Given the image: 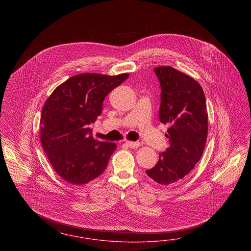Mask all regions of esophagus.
Returning a JSON list of instances; mask_svg holds the SVG:
<instances>
[{
  "label": "esophagus",
  "mask_w": 251,
  "mask_h": 251,
  "mask_svg": "<svg viewBox=\"0 0 251 251\" xmlns=\"http://www.w3.org/2000/svg\"><path fill=\"white\" fill-rule=\"evenodd\" d=\"M126 144L130 148H138L141 145L139 142H130V141H126Z\"/></svg>",
  "instance_id": "34e87169"
}]
</instances>
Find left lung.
<instances>
[{"mask_svg":"<svg viewBox=\"0 0 251 251\" xmlns=\"http://www.w3.org/2000/svg\"><path fill=\"white\" fill-rule=\"evenodd\" d=\"M161 86L159 120L169 124L170 146L159 153L146 174L161 185L178 182L201 159L208 133V114L201 86L190 76L170 66L154 68Z\"/></svg>","mask_w":251,"mask_h":251,"instance_id":"left-lung-1","label":"left lung"}]
</instances>
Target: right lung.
I'll return each mask as SVG.
<instances>
[{"mask_svg":"<svg viewBox=\"0 0 251 251\" xmlns=\"http://www.w3.org/2000/svg\"><path fill=\"white\" fill-rule=\"evenodd\" d=\"M129 77L83 74L69 78L46 100L40 141L57 174L74 185L101 175L117 145L92 136L91 123L102 113L106 96Z\"/></svg>","mask_w":251,"mask_h":251,"instance_id":"right-lung-1","label":"right lung"}]
</instances>
